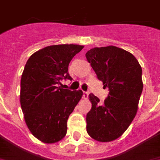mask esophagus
Wrapping results in <instances>:
<instances>
[{
  "mask_svg": "<svg viewBox=\"0 0 160 160\" xmlns=\"http://www.w3.org/2000/svg\"><path fill=\"white\" fill-rule=\"evenodd\" d=\"M88 96H89V93L87 91H83V98H88Z\"/></svg>",
  "mask_w": 160,
  "mask_h": 160,
  "instance_id": "1",
  "label": "esophagus"
}]
</instances>
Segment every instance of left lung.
I'll return each instance as SVG.
<instances>
[{
	"label": "left lung",
	"mask_w": 160,
	"mask_h": 160,
	"mask_svg": "<svg viewBox=\"0 0 160 160\" xmlns=\"http://www.w3.org/2000/svg\"><path fill=\"white\" fill-rule=\"evenodd\" d=\"M87 61L109 93L104 102L90 93L92 103L86 115V130L92 138L108 142L120 137L136 116L143 89L142 69L129 52L115 46L94 48Z\"/></svg>",
	"instance_id": "1"
}]
</instances>
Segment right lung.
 Instances as JSON below:
<instances>
[{
  "instance_id": "right-lung-1",
  "label": "right lung",
  "mask_w": 160,
  "mask_h": 160,
  "mask_svg": "<svg viewBox=\"0 0 160 160\" xmlns=\"http://www.w3.org/2000/svg\"><path fill=\"white\" fill-rule=\"evenodd\" d=\"M84 46L61 44L38 51L26 62L20 81V104L26 125L44 143L61 141L67 120L83 95L62 89L61 80H72L69 63Z\"/></svg>"
}]
</instances>
